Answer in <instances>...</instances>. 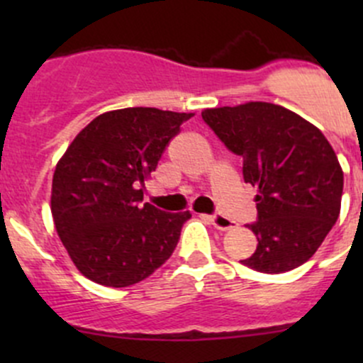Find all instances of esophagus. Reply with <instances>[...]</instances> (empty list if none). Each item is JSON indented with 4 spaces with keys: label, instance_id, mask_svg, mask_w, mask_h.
I'll return each instance as SVG.
<instances>
[{
    "label": "esophagus",
    "instance_id": "esophagus-1",
    "mask_svg": "<svg viewBox=\"0 0 363 363\" xmlns=\"http://www.w3.org/2000/svg\"><path fill=\"white\" fill-rule=\"evenodd\" d=\"M211 221H212V225L216 226V228H218V230H223V232H226V230L235 228V223L230 221L228 218H225V216H221V214L211 216Z\"/></svg>",
    "mask_w": 363,
    "mask_h": 363
}]
</instances>
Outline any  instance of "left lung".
I'll list each match as a JSON object with an SVG mask.
<instances>
[{
  "mask_svg": "<svg viewBox=\"0 0 363 363\" xmlns=\"http://www.w3.org/2000/svg\"><path fill=\"white\" fill-rule=\"evenodd\" d=\"M205 123L232 152L244 158V181L258 189V239L240 263L281 274L306 263L340 212L344 175L334 149L314 124L281 105L247 101L205 108Z\"/></svg>",
  "mask_w": 363,
  "mask_h": 363,
  "instance_id": "1",
  "label": "left lung"
}]
</instances>
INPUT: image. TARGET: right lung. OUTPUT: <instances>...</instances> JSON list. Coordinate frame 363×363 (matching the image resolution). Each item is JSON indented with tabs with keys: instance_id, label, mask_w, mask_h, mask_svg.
Returning a JSON list of instances; mask_svg holds the SVG:
<instances>
[{
	"instance_id": "right-lung-1",
	"label": "right lung",
	"mask_w": 363,
	"mask_h": 363,
	"mask_svg": "<svg viewBox=\"0 0 363 363\" xmlns=\"http://www.w3.org/2000/svg\"><path fill=\"white\" fill-rule=\"evenodd\" d=\"M193 116L152 107L100 113L57 161L50 193L54 225L87 279L131 286L172 256L191 214L142 205L140 186L181 124Z\"/></svg>"
}]
</instances>
